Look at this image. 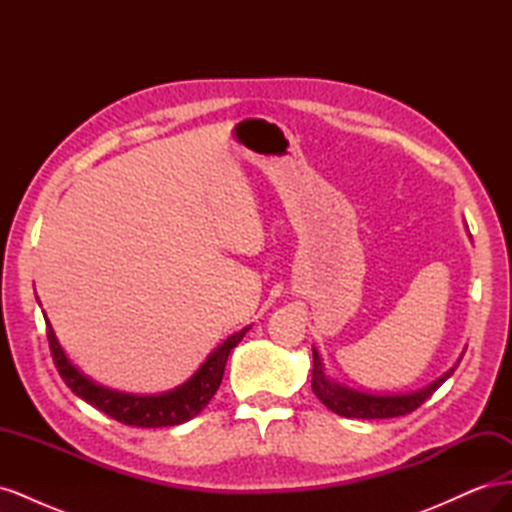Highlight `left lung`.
Listing matches in <instances>:
<instances>
[{"mask_svg":"<svg viewBox=\"0 0 512 512\" xmlns=\"http://www.w3.org/2000/svg\"><path fill=\"white\" fill-rule=\"evenodd\" d=\"M461 359H463V354L459 356V361ZM459 361L455 363V367L448 369L444 376L427 384L425 389H418L408 395H371V393L348 389V386H344V384L329 380L327 374H324V365L320 361V354L314 350L312 391L324 406L339 416L363 418V421H371V418H395V416L410 414L418 406L425 404V401L433 393H436L448 378L453 376V371L457 369Z\"/></svg>","mask_w":512,"mask_h":512,"instance_id":"left-lung-1","label":"left lung"}]
</instances>
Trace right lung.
<instances>
[{
	"label": "right lung",
	"mask_w": 512,
	"mask_h": 512,
	"mask_svg": "<svg viewBox=\"0 0 512 512\" xmlns=\"http://www.w3.org/2000/svg\"><path fill=\"white\" fill-rule=\"evenodd\" d=\"M44 322H46V337H49L51 356L61 380L68 384V389L76 397L85 399L87 404L104 412L106 416L115 418V421L123 425H134V427L181 425L185 421H190V418H194L203 408H207L211 397L222 384L224 367H226L230 350L241 342L247 331L252 329V327H245L239 333L230 335L224 344H220L207 356V361L198 367L196 374L188 382L177 386V389L162 395H130V393L106 389V386L96 384L94 380L87 378L83 371L76 369L66 356V352L61 350L49 318L44 316Z\"/></svg>",
	"instance_id": "obj_1"
}]
</instances>
